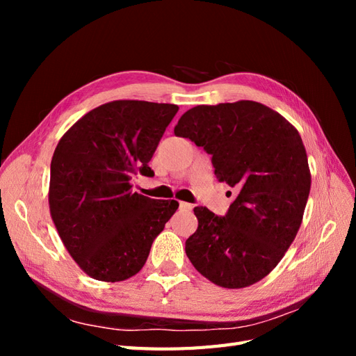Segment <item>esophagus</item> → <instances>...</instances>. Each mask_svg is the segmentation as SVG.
<instances>
[{"label":"esophagus","instance_id":"obj_1","mask_svg":"<svg viewBox=\"0 0 356 356\" xmlns=\"http://www.w3.org/2000/svg\"><path fill=\"white\" fill-rule=\"evenodd\" d=\"M179 208L184 209V211H190L193 208V204L187 203V202H179Z\"/></svg>","mask_w":356,"mask_h":356}]
</instances>
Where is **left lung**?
I'll list each match as a JSON object with an SVG mask.
<instances>
[{"label": "left lung", "instance_id": "8db88e82", "mask_svg": "<svg viewBox=\"0 0 356 356\" xmlns=\"http://www.w3.org/2000/svg\"><path fill=\"white\" fill-rule=\"evenodd\" d=\"M174 132L212 154L215 177L236 191L225 217L195 208L188 260L218 286L257 284L282 260L303 221L312 177L298 131L260 102L238 101L197 105Z\"/></svg>", "mask_w": 356, "mask_h": 356}]
</instances>
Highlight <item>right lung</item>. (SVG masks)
I'll return each mask as SVG.
<instances>
[{"instance_id": "1", "label": "right lung", "mask_w": 356, "mask_h": 356, "mask_svg": "<svg viewBox=\"0 0 356 356\" xmlns=\"http://www.w3.org/2000/svg\"><path fill=\"white\" fill-rule=\"evenodd\" d=\"M178 105L111 101L84 114L63 134L50 165L49 208L62 243L81 270L120 282L144 267L177 200L132 190L148 166Z\"/></svg>"}]
</instances>
